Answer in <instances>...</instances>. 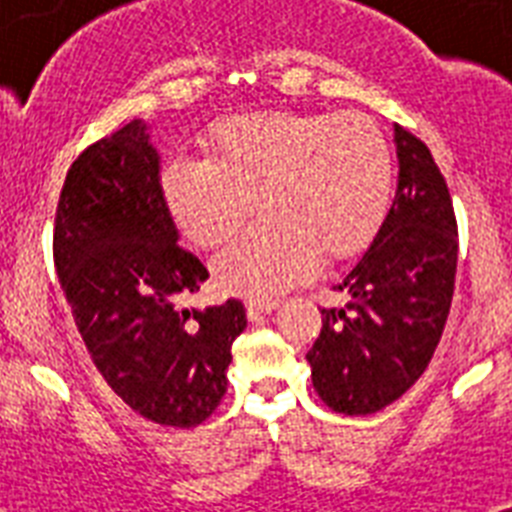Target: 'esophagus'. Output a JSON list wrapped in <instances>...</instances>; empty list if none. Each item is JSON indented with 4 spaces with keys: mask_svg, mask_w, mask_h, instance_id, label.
Wrapping results in <instances>:
<instances>
[{
    "mask_svg": "<svg viewBox=\"0 0 512 512\" xmlns=\"http://www.w3.org/2000/svg\"><path fill=\"white\" fill-rule=\"evenodd\" d=\"M276 305H279V300H276V297H249L247 316L252 321H257L260 316H265V313L276 311Z\"/></svg>",
    "mask_w": 512,
    "mask_h": 512,
    "instance_id": "obj_1",
    "label": "esophagus"
}]
</instances>
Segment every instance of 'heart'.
<instances>
[{
  "mask_svg": "<svg viewBox=\"0 0 512 512\" xmlns=\"http://www.w3.org/2000/svg\"><path fill=\"white\" fill-rule=\"evenodd\" d=\"M209 159H172L162 172L167 212L185 239L215 249L263 220L215 260L220 287L265 297L364 252L393 201V154L361 114H247L209 132Z\"/></svg>",
  "mask_w": 512,
  "mask_h": 512,
  "instance_id": "1",
  "label": "heart"
}]
</instances>
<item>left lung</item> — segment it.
<instances>
[{
  "mask_svg": "<svg viewBox=\"0 0 512 512\" xmlns=\"http://www.w3.org/2000/svg\"><path fill=\"white\" fill-rule=\"evenodd\" d=\"M398 188L372 247L337 284L342 308H321L308 350L319 398L340 414H374L428 369L452 308L457 217L430 148L396 124Z\"/></svg>",
  "mask_w": 512,
  "mask_h": 512,
  "instance_id": "1",
  "label": "left lung"
}]
</instances>
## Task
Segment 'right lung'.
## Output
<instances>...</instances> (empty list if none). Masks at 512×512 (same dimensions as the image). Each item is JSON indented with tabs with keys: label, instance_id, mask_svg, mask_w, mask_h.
Listing matches in <instances>:
<instances>
[{
	"label": "right lung",
	"instance_id": "right-lung-1",
	"mask_svg": "<svg viewBox=\"0 0 512 512\" xmlns=\"http://www.w3.org/2000/svg\"><path fill=\"white\" fill-rule=\"evenodd\" d=\"M52 257L108 388L159 425L212 417L247 316L241 300L183 305L209 273L177 244L146 124L132 119L76 156L55 209Z\"/></svg>",
	"mask_w": 512,
	"mask_h": 512
}]
</instances>
